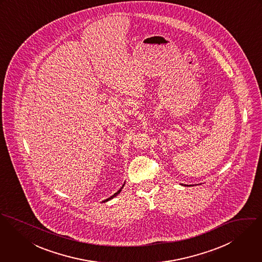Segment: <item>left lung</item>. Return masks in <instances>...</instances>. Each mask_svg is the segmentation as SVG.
<instances>
[{
  "instance_id": "obj_1",
  "label": "left lung",
  "mask_w": 262,
  "mask_h": 262,
  "mask_svg": "<svg viewBox=\"0 0 262 262\" xmlns=\"http://www.w3.org/2000/svg\"><path fill=\"white\" fill-rule=\"evenodd\" d=\"M185 186H187V185H185Z\"/></svg>"
}]
</instances>
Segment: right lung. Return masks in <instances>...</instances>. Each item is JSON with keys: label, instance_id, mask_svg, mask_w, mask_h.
<instances>
[{"label": "right lung", "instance_id": "right-lung-1", "mask_svg": "<svg viewBox=\"0 0 262 262\" xmlns=\"http://www.w3.org/2000/svg\"><path fill=\"white\" fill-rule=\"evenodd\" d=\"M123 186H124V184H123V185H122V187H121V188H120V189H119V190H118V191H117V193H115V194H114V195H113V196H112V197H110V198H107V199H106V200H104V201H102V202H107V201H110V200H112V199H113V198H115V197H117V195H118V194H119V193H120V191H121V189H122V188H123Z\"/></svg>", "mask_w": 262, "mask_h": 262}]
</instances>
